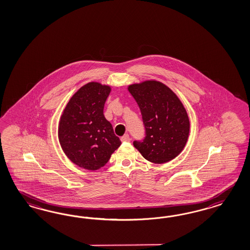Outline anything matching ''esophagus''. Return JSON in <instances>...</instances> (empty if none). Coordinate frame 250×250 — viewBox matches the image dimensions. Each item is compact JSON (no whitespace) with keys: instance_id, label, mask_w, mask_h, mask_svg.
<instances>
[{"instance_id":"esophagus-1","label":"esophagus","mask_w":250,"mask_h":250,"mask_svg":"<svg viewBox=\"0 0 250 250\" xmlns=\"http://www.w3.org/2000/svg\"><path fill=\"white\" fill-rule=\"evenodd\" d=\"M121 141L122 142H128V141H130V136H129V135L125 134V135L122 136Z\"/></svg>"}]
</instances>
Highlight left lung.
<instances>
[{"label": "left lung", "instance_id": "obj_1", "mask_svg": "<svg viewBox=\"0 0 250 250\" xmlns=\"http://www.w3.org/2000/svg\"><path fill=\"white\" fill-rule=\"evenodd\" d=\"M128 91L136 100L146 129L144 140L134 146L145 159L162 164L183 150L189 133V121L181 100L165 84L146 81L131 84Z\"/></svg>", "mask_w": 250, "mask_h": 250}]
</instances>
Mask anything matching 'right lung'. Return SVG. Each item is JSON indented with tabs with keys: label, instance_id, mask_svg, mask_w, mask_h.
I'll return each mask as SVG.
<instances>
[{
	"label": "right lung",
	"instance_id": "1",
	"mask_svg": "<svg viewBox=\"0 0 250 250\" xmlns=\"http://www.w3.org/2000/svg\"><path fill=\"white\" fill-rule=\"evenodd\" d=\"M111 87L91 82L69 99L59 124L61 148L70 161L88 170L104 166L121 145L104 107Z\"/></svg>",
	"mask_w": 250,
	"mask_h": 250
}]
</instances>
